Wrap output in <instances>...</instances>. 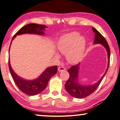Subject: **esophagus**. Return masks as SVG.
<instances>
[{
	"label": "esophagus",
	"instance_id": "1",
	"mask_svg": "<svg viewBox=\"0 0 120 120\" xmlns=\"http://www.w3.org/2000/svg\"><path fill=\"white\" fill-rule=\"evenodd\" d=\"M66 70V68L63 67V66H60L58 68V71L59 72H62V71H65Z\"/></svg>",
	"mask_w": 120,
	"mask_h": 120
}]
</instances>
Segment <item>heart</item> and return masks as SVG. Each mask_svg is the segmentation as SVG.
<instances>
[{"instance_id":"heart-1","label":"heart","mask_w":120,"mask_h":120,"mask_svg":"<svg viewBox=\"0 0 120 120\" xmlns=\"http://www.w3.org/2000/svg\"><path fill=\"white\" fill-rule=\"evenodd\" d=\"M86 41L79 33L72 32L66 34L60 38L57 45L59 51L66 54V58L71 64L78 63L84 55Z\"/></svg>"}]
</instances>
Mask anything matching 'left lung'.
<instances>
[{"label":"left lung","instance_id":"1","mask_svg":"<svg viewBox=\"0 0 120 120\" xmlns=\"http://www.w3.org/2000/svg\"><path fill=\"white\" fill-rule=\"evenodd\" d=\"M92 30L93 32L95 33V38L94 40V43L101 44L106 48L107 51V55L108 58V66L104 75H102L101 78L96 83L89 86L81 85L78 82V76L79 68V63L76 64L75 65L72 66L68 70V72L70 74L69 78L67 80L65 84V88L68 93L72 96L76 98L82 99L88 96L92 93H93L98 87L100 82L104 78L105 75L106 74L108 71V68L110 63V48L109 45L107 42L106 40L101 35L96 29L92 27Z\"/></svg>","mask_w":120,"mask_h":120}]
</instances>
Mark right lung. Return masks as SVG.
Listing matches in <instances>:
<instances>
[{"label": "right lung", "mask_w": 120, "mask_h": 120, "mask_svg": "<svg viewBox=\"0 0 120 120\" xmlns=\"http://www.w3.org/2000/svg\"><path fill=\"white\" fill-rule=\"evenodd\" d=\"M45 27H47L45 25L38 24H28L24 26L16 33V34L13 37L12 41L16 35L26 33L44 35L45 33L43 32V30H45ZM10 49V47L9 50ZM8 66L11 75L16 85L19 88L20 91L29 95H35L43 91L47 87L49 79L57 72V66H51L45 69V70L36 79L33 80H26L18 76L13 70L10 64V58L8 59Z\"/></svg>", "instance_id": "right-lung-1"}]
</instances>
